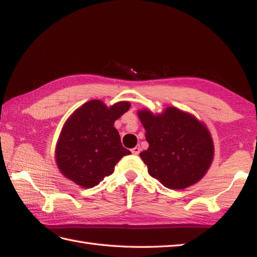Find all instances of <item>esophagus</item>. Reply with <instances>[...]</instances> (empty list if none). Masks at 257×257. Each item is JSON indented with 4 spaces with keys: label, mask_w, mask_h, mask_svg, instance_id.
Returning <instances> with one entry per match:
<instances>
[{
    "label": "esophagus",
    "mask_w": 257,
    "mask_h": 257,
    "mask_svg": "<svg viewBox=\"0 0 257 257\" xmlns=\"http://www.w3.org/2000/svg\"><path fill=\"white\" fill-rule=\"evenodd\" d=\"M140 151H141V149H140V147H135L133 149H131V152H132L133 154H135V156H138V154L140 153Z\"/></svg>",
    "instance_id": "obj_1"
}]
</instances>
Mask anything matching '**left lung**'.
I'll return each mask as SVG.
<instances>
[{
    "mask_svg": "<svg viewBox=\"0 0 257 257\" xmlns=\"http://www.w3.org/2000/svg\"><path fill=\"white\" fill-rule=\"evenodd\" d=\"M139 117L149 143L140 157L150 176L169 189H185L204 177L214 157L212 140L204 124L176 107L158 116L140 110Z\"/></svg>",
    "mask_w": 257,
    "mask_h": 257,
    "instance_id": "1",
    "label": "left lung"
}]
</instances>
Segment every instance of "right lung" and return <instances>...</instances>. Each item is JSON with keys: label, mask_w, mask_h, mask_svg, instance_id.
I'll return each instance as SVG.
<instances>
[{"label": "right lung", "mask_w": 257, "mask_h": 257, "mask_svg": "<svg viewBox=\"0 0 257 257\" xmlns=\"http://www.w3.org/2000/svg\"><path fill=\"white\" fill-rule=\"evenodd\" d=\"M130 108L120 101L107 107L100 100H89L67 119L56 148V161L61 173L84 188L97 186L124 156L114 122Z\"/></svg>", "instance_id": "obj_1"}]
</instances>
